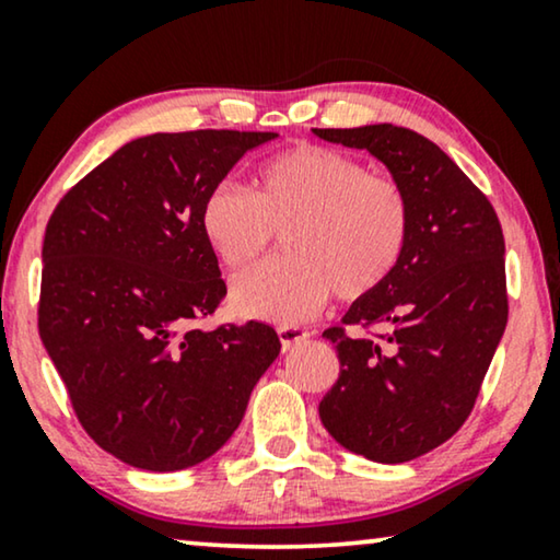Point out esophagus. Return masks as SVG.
Here are the masks:
<instances>
[{
    "mask_svg": "<svg viewBox=\"0 0 560 560\" xmlns=\"http://www.w3.org/2000/svg\"><path fill=\"white\" fill-rule=\"evenodd\" d=\"M278 336H280V343H282V349H293L295 343H301V341H305L308 339V331H305V328H301V326H278Z\"/></svg>",
    "mask_w": 560,
    "mask_h": 560,
    "instance_id": "34e87169",
    "label": "esophagus"
}]
</instances>
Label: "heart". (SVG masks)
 <instances>
[{
    "mask_svg": "<svg viewBox=\"0 0 560 560\" xmlns=\"http://www.w3.org/2000/svg\"><path fill=\"white\" fill-rule=\"evenodd\" d=\"M198 226L219 262L242 272L285 234L288 257L234 282L242 316L298 324L328 295L362 301L400 270L412 234V206L389 175L357 158L298 144L259 165L255 190L219 183L206 194Z\"/></svg>",
    "mask_w": 560,
    "mask_h": 560,
    "instance_id": "b5f03b06",
    "label": "heart"
}]
</instances>
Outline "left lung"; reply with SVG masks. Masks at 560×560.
<instances>
[{
    "mask_svg": "<svg viewBox=\"0 0 560 560\" xmlns=\"http://www.w3.org/2000/svg\"><path fill=\"white\" fill-rule=\"evenodd\" d=\"M313 132L372 152L410 196L412 234L400 270L324 331L341 370L318 405L320 423L343 448L402 464L446 443L477 402L508 326L502 226L462 167L412 129ZM347 325H380L386 334L349 337Z\"/></svg>",
    "mask_w": 560,
    "mask_h": 560,
    "instance_id": "1",
    "label": "left lung"
}]
</instances>
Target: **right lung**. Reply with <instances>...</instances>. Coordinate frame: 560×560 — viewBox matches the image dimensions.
I'll return each instance as SVG.
<instances>
[{
	"mask_svg": "<svg viewBox=\"0 0 560 560\" xmlns=\"http://www.w3.org/2000/svg\"><path fill=\"white\" fill-rule=\"evenodd\" d=\"M275 132L196 129L127 142L52 211L37 328L91 439L144 471L201 464L240 428L280 354L272 326H198L226 295L198 213Z\"/></svg>",
	"mask_w": 560,
	"mask_h": 560,
	"instance_id": "1",
	"label": "right lung"
}]
</instances>
